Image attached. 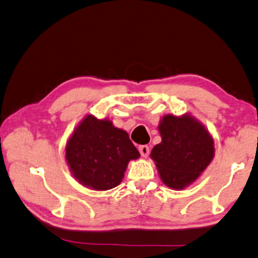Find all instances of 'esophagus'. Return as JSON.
<instances>
[{
  "mask_svg": "<svg viewBox=\"0 0 258 258\" xmlns=\"http://www.w3.org/2000/svg\"><path fill=\"white\" fill-rule=\"evenodd\" d=\"M139 153H140V155H142L143 157H148V155H149V147L147 145H143V146H139Z\"/></svg>",
  "mask_w": 258,
  "mask_h": 258,
  "instance_id": "1",
  "label": "esophagus"
}]
</instances>
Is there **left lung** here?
<instances>
[{
    "mask_svg": "<svg viewBox=\"0 0 258 258\" xmlns=\"http://www.w3.org/2000/svg\"><path fill=\"white\" fill-rule=\"evenodd\" d=\"M158 131L162 142L150 153L165 185L183 189L206 171L215 157V140L201 121L191 113L165 114Z\"/></svg>",
    "mask_w": 258,
    "mask_h": 258,
    "instance_id": "8db88e82",
    "label": "left lung"
}]
</instances>
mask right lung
Listing matches in <instances>:
<instances>
[{"label": "right lung", "instance_id": "obj_1", "mask_svg": "<svg viewBox=\"0 0 258 258\" xmlns=\"http://www.w3.org/2000/svg\"><path fill=\"white\" fill-rule=\"evenodd\" d=\"M140 156L127 131L108 118L87 114L73 130L65 147L71 173L82 185L106 191L118 186L130 160Z\"/></svg>", "mask_w": 258, "mask_h": 258}]
</instances>
